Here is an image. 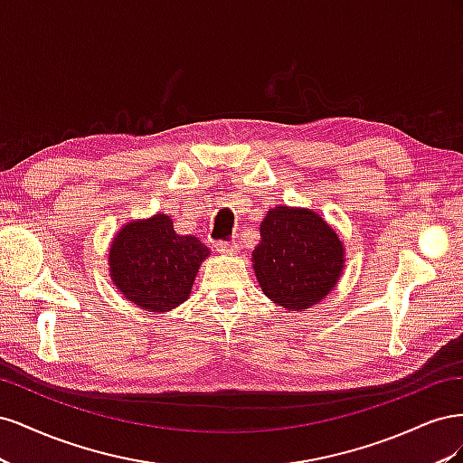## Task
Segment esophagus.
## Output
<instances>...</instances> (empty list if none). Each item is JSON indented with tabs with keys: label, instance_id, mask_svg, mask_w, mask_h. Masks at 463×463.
Returning a JSON list of instances; mask_svg holds the SVG:
<instances>
[{
	"label": "esophagus",
	"instance_id": "1",
	"mask_svg": "<svg viewBox=\"0 0 463 463\" xmlns=\"http://www.w3.org/2000/svg\"><path fill=\"white\" fill-rule=\"evenodd\" d=\"M214 249L222 255H233V253H237V243L235 241H216Z\"/></svg>",
	"mask_w": 463,
	"mask_h": 463
}]
</instances>
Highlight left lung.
<instances>
[{
  "instance_id": "left-lung-1",
  "label": "left lung",
  "mask_w": 463,
  "mask_h": 463,
  "mask_svg": "<svg viewBox=\"0 0 463 463\" xmlns=\"http://www.w3.org/2000/svg\"><path fill=\"white\" fill-rule=\"evenodd\" d=\"M253 262L266 298L284 309H309L338 282L344 245L313 210L276 206L260 223Z\"/></svg>"
}]
</instances>
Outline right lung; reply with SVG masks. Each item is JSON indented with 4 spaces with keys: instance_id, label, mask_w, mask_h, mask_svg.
Returning <instances> with one entry per match:
<instances>
[{
    "instance_id": "obj_1",
    "label": "right lung",
    "mask_w": 463,
    "mask_h": 463,
    "mask_svg": "<svg viewBox=\"0 0 463 463\" xmlns=\"http://www.w3.org/2000/svg\"><path fill=\"white\" fill-rule=\"evenodd\" d=\"M208 247L174 232L170 216L131 222L109 249L111 279L125 298L152 313L170 311L189 298Z\"/></svg>"
}]
</instances>
